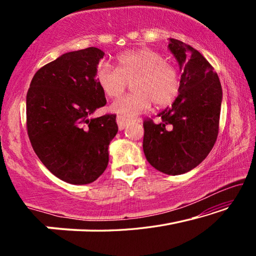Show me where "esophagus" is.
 Returning <instances> with one entry per match:
<instances>
[{
    "mask_svg": "<svg viewBox=\"0 0 256 256\" xmlns=\"http://www.w3.org/2000/svg\"><path fill=\"white\" fill-rule=\"evenodd\" d=\"M116 122H118V128L120 130V131H122V130H124L128 125L130 120L123 118V116H118V118H116Z\"/></svg>",
    "mask_w": 256,
    "mask_h": 256,
    "instance_id": "esophagus-1",
    "label": "esophagus"
}]
</instances>
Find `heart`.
<instances>
[{"label": "heart", "mask_w": 256, "mask_h": 256, "mask_svg": "<svg viewBox=\"0 0 256 256\" xmlns=\"http://www.w3.org/2000/svg\"><path fill=\"white\" fill-rule=\"evenodd\" d=\"M99 88L108 98H118L132 82L133 94L116 100L112 110L126 118L146 112L154 102L164 107L175 100L180 89L178 70L164 56L150 48H138L120 54L116 70L99 63L94 73Z\"/></svg>", "instance_id": "b5f03b06"}]
</instances>
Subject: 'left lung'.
Masks as SVG:
<instances>
[{
  "label": "left lung",
  "instance_id": "left-lung-1",
  "mask_svg": "<svg viewBox=\"0 0 256 256\" xmlns=\"http://www.w3.org/2000/svg\"><path fill=\"white\" fill-rule=\"evenodd\" d=\"M168 48L180 64V94L159 112V123L144 122V151L151 166L180 175L200 164L216 144L222 89L218 74L200 52L170 38Z\"/></svg>",
  "mask_w": 256,
  "mask_h": 256
}]
</instances>
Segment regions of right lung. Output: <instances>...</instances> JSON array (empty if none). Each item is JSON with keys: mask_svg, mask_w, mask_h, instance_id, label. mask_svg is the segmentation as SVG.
Masks as SVG:
<instances>
[{"mask_svg": "<svg viewBox=\"0 0 256 256\" xmlns=\"http://www.w3.org/2000/svg\"><path fill=\"white\" fill-rule=\"evenodd\" d=\"M105 53L96 47L68 52L34 76L27 92V131L32 149L52 174L89 184L108 164L118 131L115 114L90 118L106 105L94 73Z\"/></svg>", "mask_w": 256, "mask_h": 256, "instance_id": "right-lung-1", "label": "right lung"}]
</instances>
